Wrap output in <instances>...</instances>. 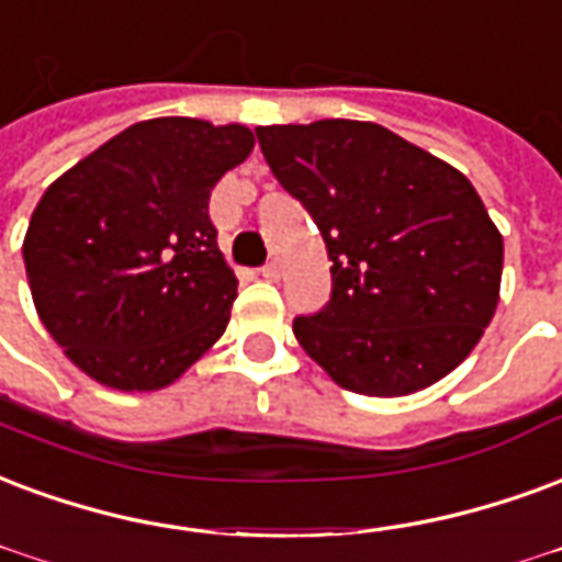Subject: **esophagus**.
<instances>
[{
    "label": "esophagus",
    "instance_id": "1",
    "mask_svg": "<svg viewBox=\"0 0 562 562\" xmlns=\"http://www.w3.org/2000/svg\"><path fill=\"white\" fill-rule=\"evenodd\" d=\"M261 277L268 282H277L280 280V265H277V261H268V265L261 268Z\"/></svg>",
    "mask_w": 562,
    "mask_h": 562
}]
</instances>
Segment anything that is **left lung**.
Returning a JSON list of instances; mask_svg holds the SVG:
<instances>
[{
  "mask_svg": "<svg viewBox=\"0 0 562 562\" xmlns=\"http://www.w3.org/2000/svg\"><path fill=\"white\" fill-rule=\"evenodd\" d=\"M322 232L334 292L303 351L363 396H408L471 355L501 301L503 238L459 169L372 122L256 127Z\"/></svg>",
  "mask_w": 562,
  "mask_h": 562,
  "instance_id": "left-lung-1",
  "label": "left lung"
}]
</instances>
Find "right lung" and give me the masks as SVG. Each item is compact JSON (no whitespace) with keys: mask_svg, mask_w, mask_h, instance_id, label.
I'll return each instance as SVG.
<instances>
[{"mask_svg":"<svg viewBox=\"0 0 562 562\" xmlns=\"http://www.w3.org/2000/svg\"><path fill=\"white\" fill-rule=\"evenodd\" d=\"M252 145L244 124L148 119L47 187L23 240L29 289L86 375L160 390L223 336L238 280L207 199Z\"/></svg>","mask_w":562,"mask_h":562,"instance_id":"1","label":"right lung"}]
</instances>
